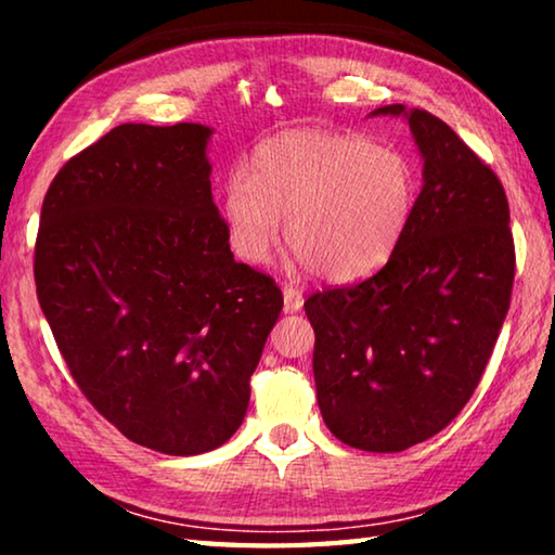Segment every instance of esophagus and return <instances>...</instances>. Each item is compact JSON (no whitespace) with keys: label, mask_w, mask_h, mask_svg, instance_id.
<instances>
[{"label":"esophagus","mask_w":555,"mask_h":555,"mask_svg":"<svg viewBox=\"0 0 555 555\" xmlns=\"http://www.w3.org/2000/svg\"><path fill=\"white\" fill-rule=\"evenodd\" d=\"M284 306L288 313H296L304 308V291L296 286H284Z\"/></svg>","instance_id":"obj_1"}]
</instances>
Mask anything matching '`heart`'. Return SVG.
I'll use <instances>...</instances> for the list:
<instances>
[{
	"mask_svg": "<svg viewBox=\"0 0 555 555\" xmlns=\"http://www.w3.org/2000/svg\"><path fill=\"white\" fill-rule=\"evenodd\" d=\"M418 203V171L401 149L364 134L288 129L261 142L222 185V218L240 259L267 261L281 224L294 261L333 284L387 264Z\"/></svg>",
	"mask_w": 555,
	"mask_h": 555,
	"instance_id": "b5f03b06",
	"label": "heart"
}]
</instances>
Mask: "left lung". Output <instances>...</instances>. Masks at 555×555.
Here are the masks:
<instances>
[{
	"label": "left lung",
	"mask_w": 555,
	"mask_h": 555,
	"mask_svg": "<svg viewBox=\"0 0 555 555\" xmlns=\"http://www.w3.org/2000/svg\"><path fill=\"white\" fill-rule=\"evenodd\" d=\"M403 115L424 188L397 251L360 284L306 300L325 426L345 446L399 453L436 436L473 397L509 311L514 237L500 178L443 119Z\"/></svg>",
	"instance_id": "8db88e82"
}]
</instances>
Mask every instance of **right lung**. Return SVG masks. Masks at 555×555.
<instances>
[{"instance_id": "right-lung-1", "label": "right lung", "mask_w": 555, "mask_h": 555, "mask_svg": "<svg viewBox=\"0 0 555 555\" xmlns=\"http://www.w3.org/2000/svg\"><path fill=\"white\" fill-rule=\"evenodd\" d=\"M210 127L119 125L55 173L34 279L88 401L166 455L222 446L284 308L274 279L234 261L212 203Z\"/></svg>"}]
</instances>
